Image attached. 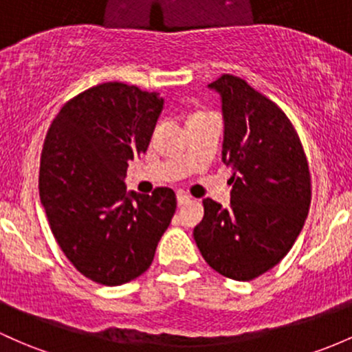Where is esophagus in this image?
<instances>
[{
  "label": "esophagus",
  "mask_w": 352,
  "mask_h": 352,
  "mask_svg": "<svg viewBox=\"0 0 352 352\" xmlns=\"http://www.w3.org/2000/svg\"><path fill=\"white\" fill-rule=\"evenodd\" d=\"M176 199H177V205H184V203H188L190 201V196L188 195H184V192H177L176 195Z\"/></svg>",
  "instance_id": "34e87169"
}]
</instances>
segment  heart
Here are the masks:
<instances>
[{
	"mask_svg": "<svg viewBox=\"0 0 352 352\" xmlns=\"http://www.w3.org/2000/svg\"><path fill=\"white\" fill-rule=\"evenodd\" d=\"M195 116H198V114H195Z\"/></svg>",
	"mask_w": 352,
	"mask_h": 352,
	"instance_id": "b5f03b06",
	"label": "heart"
}]
</instances>
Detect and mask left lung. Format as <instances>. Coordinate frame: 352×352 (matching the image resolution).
Here are the masks:
<instances>
[{"instance_id":"8db88e82","label":"left lung","mask_w":352,"mask_h":352,"mask_svg":"<svg viewBox=\"0 0 352 352\" xmlns=\"http://www.w3.org/2000/svg\"><path fill=\"white\" fill-rule=\"evenodd\" d=\"M208 87L221 96L232 201L223 208L203 199L205 217L192 235L213 270L247 282L296 243L311 206V171L296 127L275 102L230 74Z\"/></svg>"}]
</instances>
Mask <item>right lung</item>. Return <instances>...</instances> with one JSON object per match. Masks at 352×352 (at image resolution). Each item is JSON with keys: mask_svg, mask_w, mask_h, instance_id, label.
<instances>
[{"mask_svg": "<svg viewBox=\"0 0 352 352\" xmlns=\"http://www.w3.org/2000/svg\"><path fill=\"white\" fill-rule=\"evenodd\" d=\"M162 104L135 85L99 84L67 102L45 138L38 188L52 233L72 265L100 285L144 274L176 211L171 188L138 195L124 183Z\"/></svg>", "mask_w": 352, "mask_h": 352, "instance_id": "right-lung-1", "label": "right lung"}]
</instances>
